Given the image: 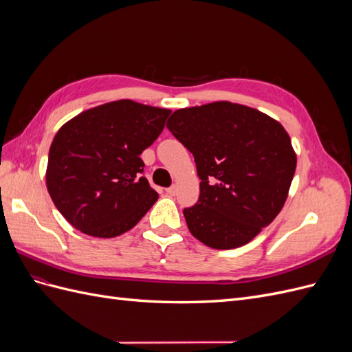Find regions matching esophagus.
<instances>
[{"mask_svg":"<svg viewBox=\"0 0 352 352\" xmlns=\"http://www.w3.org/2000/svg\"><path fill=\"white\" fill-rule=\"evenodd\" d=\"M166 192H167L168 195H175V194H176V185H172L170 188H167Z\"/></svg>","mask_w":352,"mask_h":352,"instance_id":"esophagus-1","label":"esophagus"}]
</instances>
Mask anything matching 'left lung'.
Returning <instances> with one entry per match:
<instances>
[{"instance_id":"1","label":"left lung","mask_w":352,"mask_h":352,"mask_svg":"<svg viewBox=\"0 0 352 352\" xmlns=\"http://www.w3.org/2000/svg\"><path fill=\"white\" fill-rule=\"evenodd\" d=\"M168 131L192 153L199 199L185 208L189 232L214 250L248 243L279 214L296 154L285 127L247 105L216 101L176 110Z\"/></svg>"}]
</instances>
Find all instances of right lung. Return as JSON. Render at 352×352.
I'll list each match as a JSON object with an SVG mask.
<instances>
[{
  "mask_svg": "<svg viewBox=\"0 0 352 352\" xmlns=\"http://www.w3.org/2000/svg\"><path fill=\"white\" fill-rule=\"evenodd\" d=\"M170 110L132 100L85 110L56 133L47 189L70 225L89 236L131 230L158 199L141 176V154L163 132Z\"/></svg>",
  "mask_w": 352,
  "mask_h": 352,
  "instance_id": "add662e5",
  "label": "right lung"
}]
</instances>
